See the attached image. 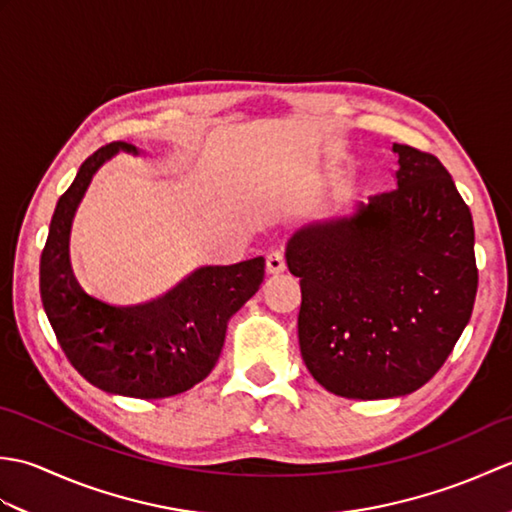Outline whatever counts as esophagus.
Segmentation results:
<instances>
[{
    "instance_id": "esophagus-1",
    "label": "esophagus",
    "mask_w": 512,
    "mask_h": 512,
    "mask_svg": "<svg viewBox=\"0 0 512 512\" xmlns=\"http://www.w3.org/2000/svg\"><path fill=\"white\" fill-rule=\"evenodd\" d=\"M266 270H268L270 275L284 273V270H286V257H284V253H281V250H273V253L266 257Z\"/></svg>"
}]
</instances>
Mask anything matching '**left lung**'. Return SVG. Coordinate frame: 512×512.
<instances>
[{
    "label": "left lung",
    "mask_w": 512,
    "mask_h": 512,
    "mask_svg": "<svg viewBox=\"0 0 512 512\" xmlns=\"http://www.w3.org/2000/svg\"><path fill=\"white\" fill-rule=\"evenodd\" d=\"M394 151L396 189L303 226L286 250L301 277L303 363L343 398L420 389L453 352L477 295L473 217L451 173L427 151Z\"/></svg>",
    "instance_id": "1"
}]
</instances>
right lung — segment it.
Segmentation results:
<instances>
[{"label": "right lung", "mask_w": 512, "mask_h": 512, "mask_svg": "<svg viewBox=\"0 0 512 512\" xmlns=\"http://www.w3.org/2000/svg\"><path fill=\"white\" fill-rule=\"evenodd\" d=\"M118 149L136 154L127 143L101 147L59 198L39 264L41 303L63 354L88 383L110 394L167 398L211 374L226 321L262 286L266 259L200 268L165 297L136 308H114L85 295L68 257L72 215L94 171Z\"/></svg>", "instance_id": "add662e5"}]
</instances>
